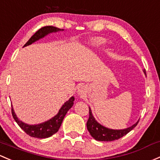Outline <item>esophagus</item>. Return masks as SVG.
I'll return each mask as SVG.
<instances>
[{"instance_id": "esophagus-1", "label": "esophagus", "mask_w": 160, "mask_h": 160, "mask_svg": "<svg viewBox=\"0 0 160 160\" xmlns=\"http://www.w3.org/2000/svg\"><path fill=\"white\" fill-rule=\"evenodd\" d=\"M77 93H78L79 95H81V94L83 93V90H82V89H79L78 92H77Z\"/></svg>"}]
</instances>
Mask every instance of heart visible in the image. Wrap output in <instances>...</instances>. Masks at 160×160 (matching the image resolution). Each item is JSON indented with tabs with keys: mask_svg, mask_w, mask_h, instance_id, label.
Masks as SVG:
<instances>
[{
	"mask_svg": "<svg viewBox=\"0 0 160 160\" xmlns=\"http://www.w3.org/2000/svg\"><path fill=\"white\" fill-rule=\"evenodd\" d=\"M106 40L103 39V38H95L93 40V43H92V44L93 45V46L95 47H99L100 46V45H102L104 43H105Z\"/></svg>",
	"mask_w": 160,
	"mask_h": 160,
	"instance_id": "heart-1",
	"label": "heart"
}]
</instances>
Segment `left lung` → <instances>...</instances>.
Instances as JSON below:
<instances>
[{
  "instance_id": "8db88e82",
  "label": "left lung",
  "mask_w": 160,
  "mask_h": 160,
  "mask_svg": "<svg viewBox=\"0 0 160 160\" xmlns=\"http://www.w3.org/2000/svg\"><path fill=\"white\" fill-rule=\"evenodd\" d=\"M143 73L146 75L145 70H143ZM89 112H90V117H89V119L87 122V129L90 132L91 137H93L97 141L109 142V141H113L116 140V139H120L123 136L127 135L129 132H130L137 125L138 122H139V120H138L136 123H134L133 125L128 127V128L122 129H112L107 128V127L99 123L96 120V119L94 118L90 107H89Z\"/></svg>"
}]
</instances>
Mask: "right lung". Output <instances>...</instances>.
Wrapping results in <instances>:
<instances>
[{
  "mask_svg": "<svg viewBox=\"0 0 160 160\" xmlns=\"http://www.w3.org/2000/svg\"><path fill=\"white\" fill-rule=\"evenodd\" d=\"M63 29H60V28H56V27L53 26H46L43 28H40L38 30L33 36L30 38L29 40L27 42L23 47L29 46L32 44L34 42L38 41L47 35L50 34L52 33H57L59 31H63ZM73 101H74V97H71L67 102H64L61 108L59 110L56 116L52 117L51 119L48 120V121L41 122V123L34 124V125H30V124L25 123L23 121L18 118L16 113H15L14 110H13V107L11 109V112H12V116L16 121L17 123L19 125V127L26 132L29 136L32 137L39 138V139H44V138H48L53 134L56 133L60 129V126H61L62 122H63V118H64L65 115L67 114V111L70 110L73 105Z\"/></svg>",
  "mask_w": 160,
  "mask_h": 160,
  "instance_id": "1",
  "label": "right lung"
}]
</instances>
